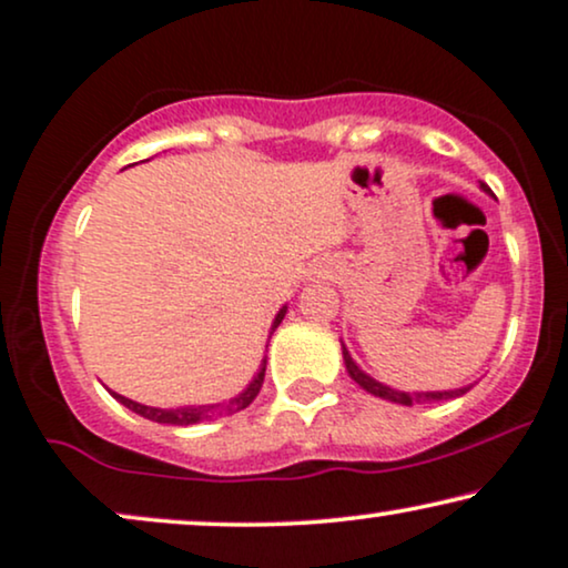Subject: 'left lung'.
<instances>
[{
  "label": "left lung",
  "mask_w": 568,
  "mask_h": 568,
  "mask_svg": "<svg viewBox=\"0 0 568 568\" xmlns=\"http://www.w3.org/2000/svg\"><path fill=\"white\" fill-rule=\"evenodd\" d=\"M481 190H487V193H489L487 184H481ZM341 346H344V344H341ZM344 365H346V371H349L354 384H359L367 394L381 396V399H386V402H394V405H407L409 407V405H423V402H444V399H455V396L468 392V388H455V392H418V394L396 392V388L378 384V381L371 378V375L362 373L357 367V362L352 359V354L346 352V346H344Z\"/></svg>",
  "instance_id": "obj_1"
}]
</instances>
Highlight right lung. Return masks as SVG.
I'll use <instances>...</instances> for the list:
<instances>
[{
  "label": "right lung",
  "mask_w": 568,
  "mask_h": 568,
  "mask_svg": "<svg viewBox=\"0 0 568 568\" xmlns=\"http://www.w3.org/2000/svg\"><path fill=\"white\" fill-rule=\"evenodd\" d=\"M285 312H288V306H283V310L277 312L275 323H272V333H275V327L283 323ZM264 371H266V359H262V365H258V373L254 375V381H251L248 388H245L243 394H237L235 399H230L227 405H209V407H174V409H161V407H148V405H140V402H132L126 399V396L111 392L115 399L121 402V405L132 409V413L142 415V418L148 420H155V423H166V426H190V423H201V420H211L216 418V415H232L237 413V409H245L251 405V402L256 399L258 388L264 384Z\"/></svg>",
  "instance_id": "right-lung-1"
}]
</instances>
